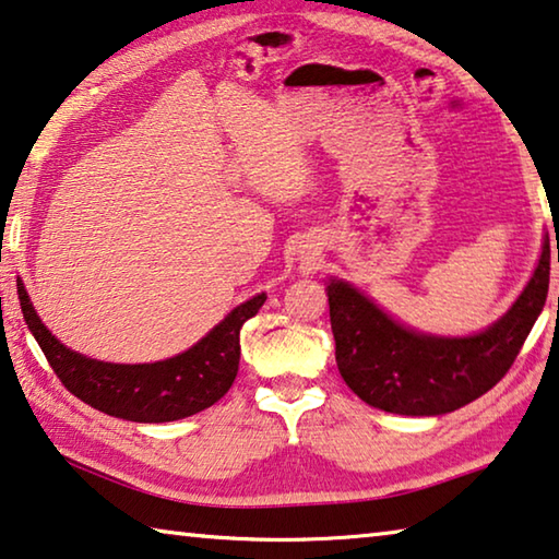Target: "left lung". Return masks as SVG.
<instances>
[{
    "instance_id": "obj_1",
    "label": "left lung",
    "mask_w": 559,
    "mask_h": 559,
    "mask_svg": "<svg viewBox=\"0 0 559 559\" xmlns=\"http://www.w3.org/2000/svg\"><path fill=\"white\" fill-rule=\"evenodd\" d=\"M559 263V243H557ZM550 288V238L533 278L498 323L467 338L415 333L345 281L328 283L335 362L360 401L397 415H442L498 385L533 331Z\"/></svg>"
}]
</instances>
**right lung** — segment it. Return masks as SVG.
Returning <instances> with one entry per match:
<instances>
[{"instance_id":"1","label":"right lung","mask_w":559,"mask_h":559,"mask_svg":"<svg viewBox=\"0 0 559 559\" xmlns=\"http://www.w3.org/2000/svg\"><path fill=\"white\" fill-rule=\"evenodd\" d=\"M24 321L57 378L79 401L114 418L168 423L197 415L228 393L241 358V328L259 313L265 294L236 306L206 338L181 356L141 366L86 358L61 345L39 321L24 283H16Z\"/></svg>"}]
</instances>
